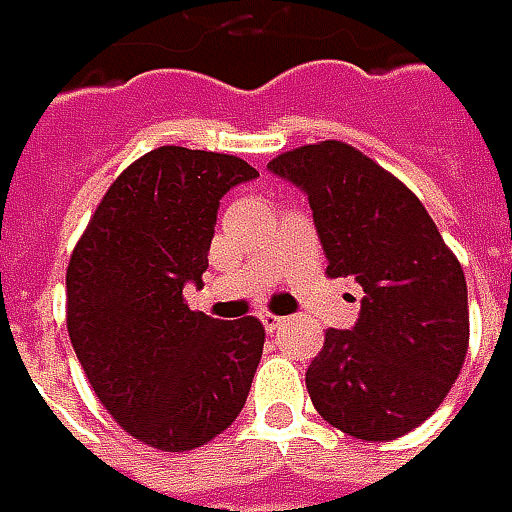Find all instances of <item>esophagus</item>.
Wrapping results in <instances>:
<instances>
[{
  "label": "esophagus",
  "instance_id": "1",
  "mask_svg": "<svg viewBox=\"0 0 512 512\" xmlns=\"http://www.w3.org/2000/svg\"><path fill=\"white\" fill-rule=\"evenodd\" d=\"M259 319H262V325H265L267 333H276L279 327L285 325V319H282V316H273V313H262Z\"/></svg>",
  "mask_w": 512,
  "mask_h": 512
}]
</instances>
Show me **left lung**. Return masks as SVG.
Returning <instances> with one entry per match:
<instances>
[{
	"label": "left lung",
	"instance_id": "8db88e82",
	"mask_svg": "<svg viewBox=\"0 0 512 512\" xmlns=\"http://www.w3.org/2000/svg\"><path fill=\"white\" fill-rule=\"evenodd\" d=\"M267 170L307 196L327 276H350L364 290L356 325L330 327L307 367L313 407L347 436L399 439L444 402L462 370V265L422 202L344 142L287 150Z\"/></svg>",
	"mask_w": 512,
	"mask_h": 512
}]
</instances>
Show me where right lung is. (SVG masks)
<instances>
[{
  "mask_svg": "<svg viewBox=\"0 0 512 512\" xmlns=\"http://www.w3.org/2000/svg\"><path fill=\"white\" fill-rule=\"evenodd\" d=\"M259 173L245 159L159 148L105 193L68 265V333L90 387L139 442L182 453L233 424L262 359L265 327L190 310L216 213Z\"/></svg>",
  "mask_w": 512,
  "mask_h": 512,
  "instance_id": "add662e5",
  "label": "right lung"
}]
</instances>
